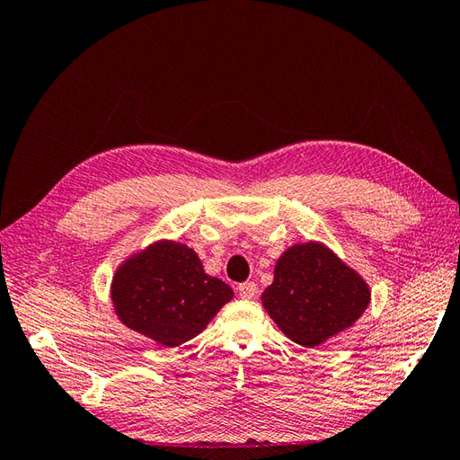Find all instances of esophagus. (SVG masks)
Instances as JSON below:
<instances>
[{
	"label": "esophagus",
	"instance_id": "34e87169",
	"mask_svg": "<svg viewBox=\"0 0 460 460\" xmlns=\"http://www.w3.org/2000/svg\"><path fill=\"white\" fill-rule=\"evenodd\" d=\"M256 293H258V285L253 283V281H246V283H240L238 285V295H240L242 299L256 297Z\"/></svg>",
	"mask_w": 460,
	"mask_h": 460
}]
</instances>
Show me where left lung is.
Wrapping results in <instances>:
<instances>
[{"label":"left lung","mask_w":460,"mask_h":460,"mask_svg":"<svg viewBox=\"0 0 460 460\" xmlns=\"http://www.w3.org/2000/svg\"><path fill=\"white\" fill-rule=\"evenodd\" d=\"M370 297L368 283L358 271L323 242L309 240L281 253L261 303L288 339L314 349L350 329Z\"/></svg>","instance_id":"8db88e82"}]
</instances>
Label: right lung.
<instances>
[{"mask_svg": "<svg viewBox=\"0 0 460 460\" xmlns=\"http://www.w3.org/2000/svg\"><path fill=\"white\" fill-rule=\"evenodd\" d=\"M110 297L128 329L163 346H179L207 329L234 291L204 271L187 243L157 240L118 265Z\"/></svg>", "mask_w": 460, "mask_h": 460, "instance_id": "obj_1", "label": "right lung"}]
</instances>
